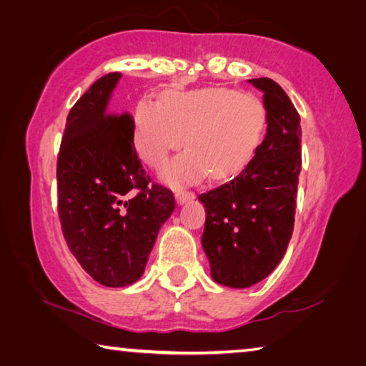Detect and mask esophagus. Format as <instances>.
I'll use <instances>...</instances> for the list:
<instances>
[{
    "label": "esophagus",
    "mask_w": 366,
    "mask_h": 366,
    "mask_svg": "<svg viewBox=\"0 0 366 366\" xmlns=\"http://www.w3.org/2000/svg\"><path fill=\"white\" fill-rule=\"evenodd\" d=\"M195 199L194 192H187V190H177L176 192V202L179 205H184L185 202H190Z\"/></svg>",
    "instance_id": "1"
}]
</instances>
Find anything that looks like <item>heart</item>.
Returning <instances> with one entry per match:
<instances>
[{"mask_svg": "<svg viewBox=\"0 0 366 366\" xmlns=\"http://www.w3.org/2000/svg\"><path fill=\"white\" fill-rule=\"evenodd\" d=\"M267 107L251 92L229 88L169 89L161 101L143 99L133 114V148L144 164L161 169L182 142L187 149L161 174L177 189L244 171L262 144Z\"/></svg>", "mask_w": 366, "mask_h": 366, "instance_id": "heart-1", "label": "heart"}]
</instances>
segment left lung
I'll list each match as a JSON object with an SVG mask.
<instances>
[{
	"instance_id": "1",
	"label": "left lung",
	"mask_w": 366,
	"mask_h": 366,
	"mask_svg": "<svg viewBox=\"0 0 366 366\" xmlns=\"http://www.w3.org/2000/svg\"><path fill=\"white\" fill-rule=\"evenodd\" d=\"M247 81L264 92V142L244 171L199 195L207 212L202 246L212 278L231 288L256 285L285 256L301 171V125L293 102L274 79Z\"/></svg>"
}]
</instances>
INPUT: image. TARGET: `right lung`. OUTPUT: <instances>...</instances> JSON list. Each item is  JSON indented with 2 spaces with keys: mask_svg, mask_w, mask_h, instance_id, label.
I'll list each match as a JSON object with an SVG mask.
<instances>
[{
  "mask_svg": "<svg viewBox=\"0 0 366 366\" xmlns=\"http://www.w3.org/2000/svg\"><path fill=\"white\" fill-rule=\"evenodd\" d=\"M120 73H109L79 97L66 117L56 162L58 217L69 251L104 287L143 275L159 228L176 200L152 184L133 148L130 114H112Z\"/></svg>",
  "mask_w": 366,
  "mask_h": 366,
  "instance_id": "1",
  "label": "right lung"
}]
</instances>
